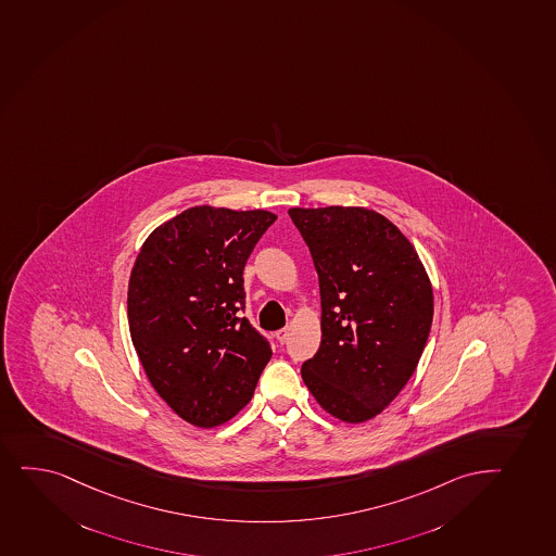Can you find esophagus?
<instances>
[{"label": "esophagus", "instance_id": "esophagus-1", "mask_svg": "<svg viewBox=\"0 0 556 556\" xmlns=\"http://www.w3.org/2000/svg\"><path fill=\"white\" fill-rule=\"evenodd\" d=\"M288 337H290V329H281V331L275 332V338L279 343H287Z\"/></svg>", "mask_w": 556, "mask_h": 556}]
</instances>
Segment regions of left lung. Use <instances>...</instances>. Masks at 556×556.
Returning a JSON list of instances; mask_svg holds the SVG:
<instances>
[{"instance_id": "left-lung-1", "label": "left lung", "mask_w": 556, "mask_h": 556, "mask_svg": "<svg viewBox=\"0 0 556 556\" xmlns=\"http://www.w3.org/2000/svg\"><path fill=\"white\" fill-rule=\"evenodd\" d=\"M321 295V343L301 377L348 424L381 414L416 371L431 332L429 275L408 238L363 206L290 208Z\"/></svg>"}]
</instances>
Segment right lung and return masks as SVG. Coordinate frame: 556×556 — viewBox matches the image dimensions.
Here are the masks:
<instances>
[{
    "mask_svg": "<svg viewBox=\"0 0 556 556\" xmlns=\"http://www.w3.org/2000/svg\"><path fill=\"white\" fill-rule=\"evenodd\" d=\"M275 219L268 211L192 206L159 225L132 266V345L151 387L195 427L235 418L271 358L240 311L243 266Z\"/></svg>",
    "mask_w": 556,
    "mask_h": 556,
    "instance_id": "1",
    "label": "right lung"
}]
</instances>
